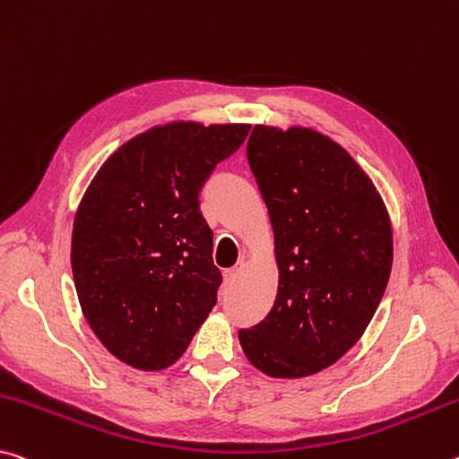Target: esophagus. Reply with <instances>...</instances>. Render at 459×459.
Here are the masks:
<instances>
[{"label": "esophagus", "instance_id": "esophagus-1", "mask_svg": "<svg viewBox=\"0 0 459 459\" xmlns=\"http://www.w3.org/2000/svg\"><path fill=\"white\" fill-rule=\"evenodd\" d=\"M241 269H243V265H237V267L227 269V272H224V280H227L229 286H232V283L238 280V275H241Z\"/></svg>", "mask_w": 459, "mask_h": 459}]
</instances>
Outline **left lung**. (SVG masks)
<instances>
[{
	"mask_svg": "<svg viewBox=\"0 0 459 459\" xmlns=\"http://www.w3.org/2000/svg\"><path fill=\"white\" fill-rule=\"evenodd\" d=\"M247 159L272 218L280 286L238 339L267 376L316 374L358 343L386 292V208L353 157L315 130L255 126Z\"/></svg>",
	"mask_w": 459,
	"mask_h": 459,
	"instance_id": "left-lung-1",
	"label": "left lung"
}]
</instances>
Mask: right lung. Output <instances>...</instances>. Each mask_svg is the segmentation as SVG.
I'll return each instance as SVG.
<instances>
[{
	"label": "right lung",
	"mask_w": 459,
	"mask_h": 459,
	"mask_svg": "<svg viewBox=\"0 0 459 459\" xmlns=\"http://www.w3.org/2000/svg\"><path fill=\"white\" fill-rule=\"evenodd\" d=\"M249 125L176 122L134 136L93 178L73 224L71 267L91 331L138 369L176 363L222 283L200 192Z\"/></svg>",
	"instance_id": "add662e5"
}]
</instances>
